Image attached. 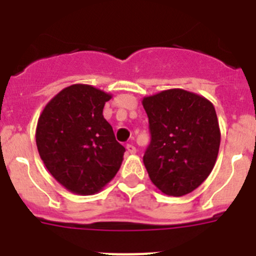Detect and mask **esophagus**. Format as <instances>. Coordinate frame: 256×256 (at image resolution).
Returning a JSON list of instances; mask_svg holds the SVG:
<instances>
[{
  "label": "esophagus",
  "instance_id": "1",
  "mask_svg": "<svg viewBox=\"0 0 256 256\" xmlns=\"http://www.w3.org/2000/svg\"><path fill=\"white\" fill-rule=\"evenodd\" d=\"M136 151L137 150H136V148L133 146V144H126V152L132 154L133 155V154H136Z\"/></svg>",
  "mask_w": 256,
  "mask_h": 256
}]
</instances>
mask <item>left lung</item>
Segmentation results:
<instances>
[{"label": "left lung", "instance_id": "1", "mask_svg": "<svg viewBox=\"0 0 256 256\" xmlns=\"http://www.w3.org/2000/svg\"><path fill=\"white\" fill-rule=\"evenodd\" d=\"M151 142L144 164L151 182L168 196L187 195L212 173L220 144L214 105L182 88L142 98Z\"/></svg>", "mask_w": 256, "mask_h": 256}]
</instances>
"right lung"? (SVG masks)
Returning <instances> with one entry per match:
<instances>
[{
    "instance_id": "obj_1",
    "label": "right lung",
    "mask_w": 256,
    "mask_h": 256,
    "mask_svg": "<svg viewBox=\"0 0 256 256\" xmlns=\"http://www.w3.org/2000/svg\"><path fill=\"white\" fill-rule=\"evenodd\" d=\"M112 94L72 84L47 102L38 118L36 142L51 176L76 195L100 192L120 168L126 148L104 118Z\"/></svg>"
}]
</instances>
